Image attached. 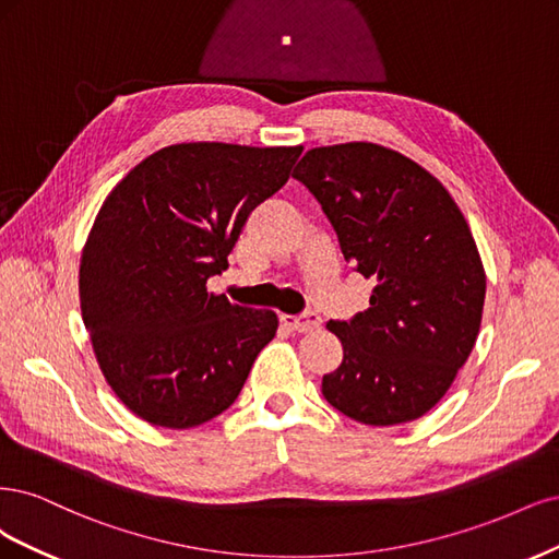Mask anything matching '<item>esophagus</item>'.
<instances>
[{
  "mask_svg": "<svg viewBox=\"0 0 559 559\" xmlns=\"http://www.w3.org/2000/svg\"><path fill=\"white\" fill-rule=\"evenodd\" d=\"M283 325L290 332H311L320 325L318 313H301V316H281Z\"/></svg>",
  "mask_w": 559,
  "mask_h": 559,
  "instance_id": "obj_1",
  "label": "esophagus"
}]
</instances>
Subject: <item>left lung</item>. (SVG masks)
Returning a JSON list of instances; mask_svg holds the SVG:
<instances>
[{"mask_svg": "<svg viewBox=\"0 0 559 559\" xmlns=\"http://www.w3.org/2000/svg\"><path fill=\"white\" fill-rule=\"evenodd\" d=\"M293 176L325 211L346 262L376 281L367 311L328 322L344 359L322 376V394L373 427L425 416L483 318L485 269L462 211L418 162L369 141L311 148Z\"/></svg>", "mask_w": 559, "mask_h": 559, "instance_id": "left-lung-1", "label": "left lung"}]
</instances>
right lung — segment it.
<instances>
[{"label":"right lung","instance_id":"add662e5","mask_svg":"<svg viewBox=\"0 0 559 559\" xmlns=\"http://www.w3.org/2000/svg\"><path fill=\"white\" fill-rule=\"evenodd\" d=\"M299 155L174 143L104 200L81 255V313L106 383L141 420L188 429L239 397L278 318L206 281L225 272L250 211L287 183Z\"/></svg>","mask_w":559,"mask_h":559}]
</instances>
